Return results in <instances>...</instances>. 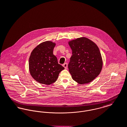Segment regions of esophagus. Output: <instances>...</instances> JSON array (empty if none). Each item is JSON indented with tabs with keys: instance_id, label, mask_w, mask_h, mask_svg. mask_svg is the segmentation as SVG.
<instances>
[{
	"instance_id": "esophagus-1",
	"label": "esophagus",
	"mask_w": 127,
	"mask_h": 127,
	"mask_svg": "<svg viewBox=\"0 0 127 127\" xmlns=\"http://www.w3.org/2000/svg\"><path fill=\"white\" fill-rule=\"evenodd\" d=\"M63 66L65 68V69H67V67H68V64L67 63H64L63 65Z\"/></svg>"
}]
</instances>
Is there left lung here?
<instances>
[{"label": "left lung", "mask_w": 127, "mask_h": 127, "mask_svg": "<svg viewBox=\"0 0 127 127\" xmlns=\"http://www.w3.org/2000/svg\"><path fill=\"white\" fill-rule=\"evenodd\" d=\"M72 56L68 65L73 80L79 84L90 83L100 74L103 60L97 45L82 37L69 41Z\"/></svg>", "instance_id": "8db88e82"}]
</instances>
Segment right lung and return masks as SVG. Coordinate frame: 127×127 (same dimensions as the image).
<instances>
[{
	"mask_svg": "<svg viewBox=\"0 0 127 127\" xmlns=\"http://www.w3.org/2000/svg\"><path fill=\"white\" fill-rule=\"evenodd\" d=\"M56 44L46 41L37 45L29 57V67L32 77L39 83L49 85L55 82L64 68L53 54Z\"/></svg>",
	"mask_w": 127,
	"mask_h": 127,
	"instance_id": "1",
	"label": "right lung"
}]
</instances>
